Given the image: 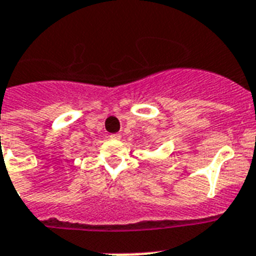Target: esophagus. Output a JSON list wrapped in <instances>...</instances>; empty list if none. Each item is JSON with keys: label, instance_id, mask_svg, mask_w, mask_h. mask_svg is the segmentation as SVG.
Instances as JSON below:
<instances>
[{"label": "esophagus", "instance_id": "obj_1", "mask_svg": "<svg viewBox=\"0 0 256 256\" xmlns=\"http://www.w3.org/2000/svg\"><path fill=\"white\" fill-rule=\"evenodd\" d=\"M110 138H111L112 140H118V138H122V134H110Z\"/></svg>", "mask_w": 256, "mask_h": 256}]
</instances>
